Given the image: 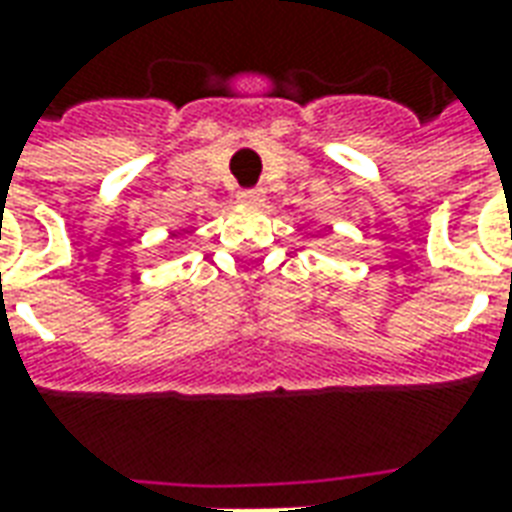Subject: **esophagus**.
Returning <instances> with one entry per match:
<instances>
[{"instance_id":"esophagus-1","label":"esophagus","mask_w":512,"mask_h":512,"mask_svg":"<svg viewBox=\"0 0 512 512\" xmlns=\"http://www.w3.org/2000/svg\"><path fill=\"white\" fill-rule=\"evenodd\" d=\"M238 200L249 202V205H260V202H266V191L263 189H241L238 191Z\"/></svg>"}]
</instances>
